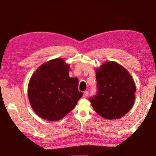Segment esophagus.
Masks as SVG:
<instances>
[{
	"label": "esophagus",
	"instance_id": "obj_1",
	"mask_svg": "<svg viewBox=\"0 0 156 156\" xmlns=\"http://www.w3.org/2000/svg\"><path fill=\"white\" fill-rule=\"evenodd\" d=\"M88 95H89V91H85L84 92V94H83V97L84 98H87L88 96Z\"/></svg>",
	"mask_w": 156,
	"mask_h": 156
}]
</instances>
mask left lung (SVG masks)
<instances>
[{"label":"left lung","instance_id":"obj_1","mask_svg":"<svg viewBox=\"0 0 156 156\" xmlns=\"http://www.w3.org/2000/svg\"><path fill=\"white\" fill-rule=\"evenodd\" d=\"M96 72L98 91L89 98L95 112L108 120L123 117L135 100L133 78L122 65L113 61L104 62Z\"/></svg>","mask_w":156,"mask_h":156}]
</instances>
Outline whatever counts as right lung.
Wrapping results in <instances>:
<instances>
[{
  "label": "right lung",
  "mask_w": 156,
  "mask_h": 156,
  "mask_svg": "<svg viewBox=\"0 0 156 156\" xmlns=\"http://www.w3.org/2000/svg\"><path fill=\"white\" fill-rule=\"evenodd\" d=\"M69 65L62 58L49 60L40 66L28 84V98L37 115L44 120H58L77 104L83 92L78 79L69 76Z\"/></svg>",
  "instance_id": "right-lung-1"
}]
</instances>
